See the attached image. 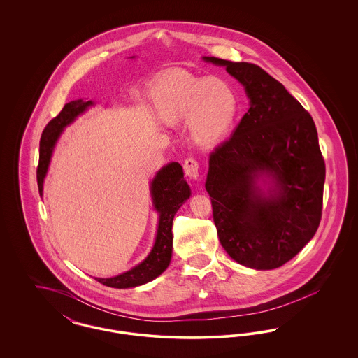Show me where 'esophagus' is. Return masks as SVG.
Listing matches in <instances>:
<instances>
[{
    "mask_svg": "<svg viewBox=\"0 0 358 358\" xmlns=\"http://www.w3.org/2000/svg\"><path fill=\"white\" fill-rule=\"evenodd\" d=\"M184 171L187 177L190 178H197L199 174H200V164L196 158L193 157H189L185 161H184Z\"/></svg>",
    "mask_w": 358,
    "mask_h": 358,
    "instance_id": "obj_1",
    "label": "esophagus"
}]
</instances>
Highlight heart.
I'll return each mask as SVG.
<instances>
[{
  "instance_id": "heart-1",
  "label": "heart",
  "mask_w": 358,
  "mask_h": 358,
  "mask_svg": "<svg viewBox=\"0 0 358 358\" xmlns=\"http://www.w3.org/2000/svg\"><path fill=\"white\" fill-rule=\"evenodd\" d=\"M158 117L166 123L189 122L193 139L201 146L222 142L238 118L240 99L222 76L174 73L152 91Z\"/></svg>"
}]
</instances>
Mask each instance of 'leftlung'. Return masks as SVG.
Wrapping results in <instances>:
<instances>
[{"label": "left lung", "mask_w": 358, "mask_h": 358, "mask_svg": "<svg viewBox=\"0 0 358 358\" xmlns=\"http://www.w3.org/2000/svg\"><path fill=\"white\" fill-rule=\"evenodd\" d=\"M204 60L224 66L251 101L234 136L209 157L205 189L219 240L245 267L278 268L306 245L322 217L326 169L314 120L264 69ZM263 173L275 181L270 198L255 187Z\"/></svg>", "instance_id": "8db88e82"}]
</instances>
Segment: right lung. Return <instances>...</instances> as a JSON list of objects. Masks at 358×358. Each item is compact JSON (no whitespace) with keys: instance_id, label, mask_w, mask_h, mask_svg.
<instances>
[{"instance_id":"1","label":"right lung","mask_w":358,"mask_h":358,"mask_svg":"<svg viewBox=\"0 0 358 358\" xmlns=\"http://www.w3.org/2000/svg\"><path fill=\"white\" fill-rule=\"evenodd\" d=\"M91 104V101L83 102L82 99L67 103L64 104L63 110L45 126L40 138L38 165L36 171L40 193L43 192V182L48 171L53 146L60 133ZM152 196L155 208L159 212L157 238L152 252L141 264H138L127 273H120L118 276L107 279L95 278L104 286L114 289L136 287L153 280L168 268L171 263L173 247V219L178 208L184 204V201L190 196V189L187 187V181L184 180V171L178 162H171L157 173L152 182Z\"/></svg>"}]
</instances>
